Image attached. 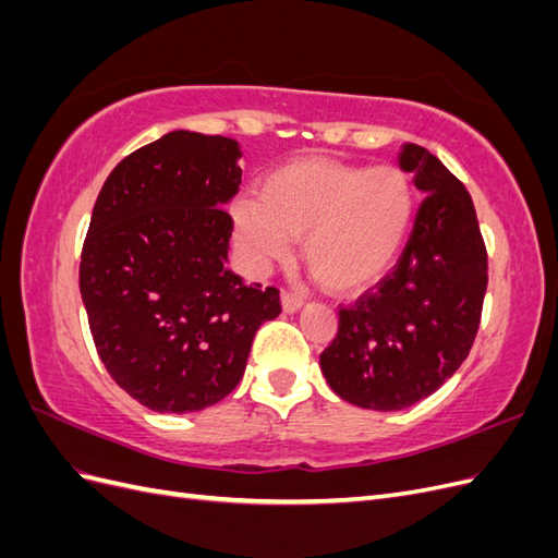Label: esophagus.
Masks as SVG:
<instances>
[{
  "mask_svg": "<svg viewBox=\"0 0 558 558\" xmlns=\"http://www.w3.org/2000/svg\"><path fill=\"white\" fill-rule=\"evenodd\" d=\"M302 305H305V302H302V298H298V295H293V293H281V310L286 312V314H295Z\"/></svg>",
  "mask_w": 558,
  "mask_h": 558,
  "instance_id": "obj_1",
  "label": "esophagus"
}]
</instances>
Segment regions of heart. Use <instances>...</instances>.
Listing matches in <instances>:
<instances>
[{"instance_id": "heart-1", "label": "heart", "mask_w": 558, "mask_h": 558, "mask_svg": "<svg viewBox=\"0 0 558 558\" xmlns=\"http://www.w3.org/2000/svg\"><path fill=\"white\" fill-rule=\"evenodd\" d=\"M238 242L253 269L302 258L332 293H359L391 269L410 238L414 191L396 167L295 160L269 172L258 197L232 205Z\"/></svg>"}]
</instances>
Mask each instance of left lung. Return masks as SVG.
Masks as SVG:
<instances>
[{
	"instance_id": "obj_1",
	"label": "left lung",
	"mask_w": 558,
	"mask_h": 558,
	"mask_svg": "<svg viewBox=\"0 0 558 558\" xmlns=\"http://www.w3.org/2000/svg\"><path fill=\"white\" fill-rule=\"evenodd\" d=\"M400 170L424 193L393 272L340 310L320 373L342 400L396 412L435 393L468 359L486 293V246L465 185L404 144Z\"/></svg>"
}]
</instances>
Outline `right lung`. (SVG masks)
I'll return each mask as SVG.
<instances>
[{"instance_id": "1", "label": "right lung", "mask_w": 558, "mask_h": 558, "mask_svg": "<svg viewBox=\"0 0 558 558\" xmlns=\"http://www.w3.org/2000/svg\"><path fill=\"white\" fill-rule=\"evenodd\" d=\"M240 144L174 130L113 167L81 253V298L99 359L144 408H211L240 384L279 291L230 272Z\"/></svg>"}]
</instances>
